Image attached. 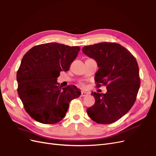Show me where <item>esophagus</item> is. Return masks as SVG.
<instances>
[{
	"label": "esophagus",
	"mask_w": 156,
	"mask_h": 156,
	"mask_svg": "<svg viewBox=\"0 0 156 156\" xmlns=\"http://www.w3.org/2000/svg\"><path fill=\"white\" fill-rule=\"evenodd\" d=\"M89 94V93L88 92H86V91H82V97H86L87 96V95Z\"/></svg>",
	"instance_id": "obj_1"
}]
</instances>
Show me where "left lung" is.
<instances>
[{
	"label": "left lung",
	"mask_w": 156,
	"mask_h": 156,
	"mask_svg": "<svg viewBox=\"0 0 156 156\" xmlns=\"http://www.w3.org/2000/svg\"><path fill=\"white\" fill-rule=\"evenodd\" d=\"M82 52L97 63L94 81L107 85V92H91L95 98L87 109L89 117L98 124H108L127 113L136 100L140 87L136 59L126 48L116 43H100L83 47Z\"/></svg>",
	"instance_id": "8db88e82"
}]
</instances>
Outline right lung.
Segmentation results:
<instances>
[{
	"instance_id": "obj_1",
	"label": "right lung",
	"mask_w": 156,
	"mask_h": 156,
	"mask_svg": "<svg viewBox=\"0 0 156 156\" xmlns=\"http://www.w3.org/2000/svg\"><path fill=\"white\" fill-rule=\"evenodd\" d=\"M80 48L50 43L35 46L24 54L17 73V91L25 110L36 121L59 122L70 102L81 94L75 85L61 88L57 82L59 73L69 71Z\"/></svg>"
}]
</instances>
